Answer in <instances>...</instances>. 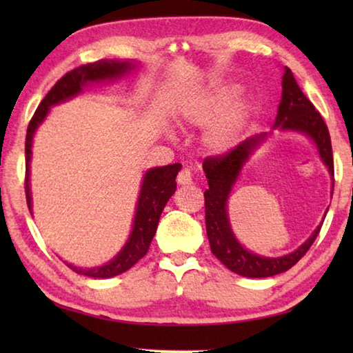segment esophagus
I'll return each instance as SVG.
<instances>
[{
  "label": "esophagus",
  "mask_w": 353,
  "mask_h": 353,
  "mask_svg": "<svg viewBox=\"0 0 353 353\" xmlns=\"http://www.w3.org/2000/svg\"><path fill=\"white\" fill-rule=\"evenodd\" d=\"M177 183L179 185H191L193 183V179H191V172L190 170H182L181 172L177 174Z\"/></svg>",
  "instance_id": "esophagus-1"
}]
</instances>
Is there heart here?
Returning <instances> with one entry per match:
<instances>
[{"instance_id":"obj_1","label":"heart","mask_w":353,"mask_h":353,"mask_svg":"<svg viewBox=\"0 0 353 353\" xmlns=\"http://www.w3.org/2000/svg\"><path fill=\"white\" fill-rule=\"evenodd\" d=\"M240 90L235 83H221L194 94L181 107L185 123L205 126L204 145L212 152L230 151L240 141L244 128L252 115V103L246 97L234 98Z\"/></svg>"}]
</instances>
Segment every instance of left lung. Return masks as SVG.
Listing matches in <instances>:
<instances>
[{"instance_id":"1","label":"left lung","mask_w":353,"mask_h":353,"mask_svg":"<svg viewBox=\"0 0 353 353\" xmlns=\"http://www.w3.org/2000/svg\"><path fill=\"white\" fill-rule=\"evenodd\" d=\"M272 129L290 130L308 137L314 143L322 162L327 166L328 174L333 179V152L330 134L325 126L321 113L314 109L308 98L302 93L301 87L292 76L288 67L283 68L282 76V99H280L276 123ZM271 132H263L260 135L249 137L241 141L235 149L219 157H208L202 163L204 168L208 190H205V229L208 243L213 255L229 268L232 272L240 274L243 277L263 279L277 276L288 271L296 263L307 254L312 248L316 236H318L321 225L303 241L301 246L292 252L282 256H263L248 250L236 240L230 227L229 212H227V201L232 193L238 176L243 166L248 163L256 149L266 141ZM333 194V187H332Z\"/></svg>"}]
</instances>
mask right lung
<instances>
[{
	"instance_id": "obj_1",
	"label": "right lung",
	"mask_w": 353,
	"mask_h": 353,
	"mask_svg": "<svg viewBox=\"0 0 353 353\" xmlns=\"http://www.w3.org/2000/svg\"><path fill=\"white\" fill-rule=\"evenodd\" d=\"M139 63L137 61H103L82 65L74 70L68 71L67 74L61 77L56 82V85L48 92L46 97L41 101L40 105L35 110L34 117L28 126L26 132V201L29 212L32 213V198H31V183H29V174H31V157H32V140L35 130L39 129L41 123L50 113L52 105L65 103L71 98L77 97L83 92V88L90 83L99 82H112L121 79L123 76L129 74L134 71ZM181 163H172L166 166H159V168H151L145 172L141 181V188L135 207V216L132 223V230L128 241L121 250L113 256L105 265L93 266V268H82L74 266L71 263L65 261L70 270L81 274V276L93 277V279H110L119 276V274L130 270L137 261L146 255L151 241L157 230L160 214H162L166 202L174 194L176 191V176L181 171Z\"/></svg>"
}]
</instances>
